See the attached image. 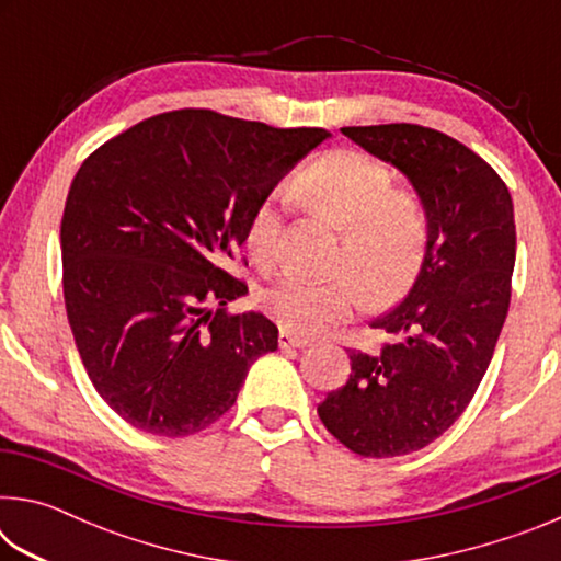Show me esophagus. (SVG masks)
<instances>
[{
    "label": "esophagus",
    "instance_id": "34e87169",
    "mask_svg": "<svg viewBox=\"0 0 561 561\" xmlns=\"http://www.w3.org/2000/svg\"><path fill=\"white\" fill-rule=\"evenodd\" d=\"M304 346H307V339H301V336H294L291 331H282V334H279V348H282V351L304 348Z\"/></svg>",
    "mask_w": 561,
    "mask_h": 561
}]
</instances>
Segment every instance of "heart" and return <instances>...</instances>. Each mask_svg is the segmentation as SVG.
Segmentation results:
<instances>
[{
	"label": "heart",
	"instance_id": "1",
	"mask_svg": "<svg viewBox=\"0 0 561 561\" xmlns=\"http://www.w3.org/2000/svg\"><path fill=\"white\" fill-rule=\"evenodd\" d=\"M291 195L309 213L324 217L341 232L334 282L299 274L270 284L260 307L284 331L321 334L354 317L366 299L386 304L401 297L428 254L431 220L421 195L393 187L391 173L358 150H329L301 170ZM284 197L274 193L254 207L244 242L260 267H274L282 252Z\"/></svg>",
	"mask_w": 561,
	"mask_h": 561
}]
</instances>
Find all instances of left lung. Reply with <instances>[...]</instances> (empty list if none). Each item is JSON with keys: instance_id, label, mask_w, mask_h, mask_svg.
Masks as SVG:
<instances>
[{"instance_id": "left-lung-1", "label": "left lung", "mask_w": 561, "mask_h": 561, "mask_svg": "<svg viewBox=\"0 0 561 561\" xmlns=\"http://www.w3.org/2000/svg\"><path fill=\"white\" fill-rule=\"evenodd\" d=\"M341 133L401 170L431 220L411 291L371 321L391 341L376 354L348 351L346 386L317 408L348 450L396 458L440 438L488 371L510 307L515 210L495 170L440 130L386 123Z\"/></svg>"}]
</instances>
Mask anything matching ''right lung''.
<instances>
[{"label":"right lung","mask_w":561,"mask_h":561,"mask_svg":"<svg viewBox=\"0 0 561 561\" xmlns=\"http://www.w3.org/2000/svg\"><path fill=\"white\" fill-rule=\"evenodd\" d=\"M329 136L183 108L83 160L61 220L66 317L93 388L133 428H207L277 348L260 311L225 314L247 287L220 264L254 207Z\"/></svg>","instance_id":"obj_1"}]
</instances>
